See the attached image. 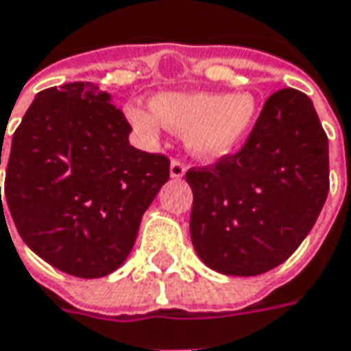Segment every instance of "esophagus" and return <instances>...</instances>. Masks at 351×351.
Instances as JSON below:
<instances>
[{"label": "esophagus", "instance_id": "esophagus-1", "mask_svg": "<svg viewBox=\"0 0 351 351\" xmlns=\"http://www.w3.org/2000/svg\"><path fill=\"white\" fill-rule=\"evenodd\" d=\"M185 171H187V166L181 162V160H171L170 164V176L173 180H180L185 176Z\"/></svg>", "mask_w": 351, "mask_h": 351}]
</instances>
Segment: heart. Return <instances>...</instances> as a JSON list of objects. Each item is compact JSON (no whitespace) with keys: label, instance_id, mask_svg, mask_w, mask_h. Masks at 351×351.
<instances>
[{"label":"heart","instance_id":"1","mask_svg":"<svg viewBox=\"0 0 351 351\" xmlns=\"http://www.w3.org/2000/svg\"><path fill=\"white\" fill-rule=\"evenodd\" d=\"M128 119L145 140H155L160 124L180 134H189L193 153L206 160L230 155L257 115V104L251 94H178L168 92L153 100V111L128 108Z\"/></svg>","mask_w":351,"mask_h":351}]
</instances>
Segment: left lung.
Wrapping results in <instances>:
<instances>
[{
    "instance_id": "obj_1",
    "label": "left lung",
    "mask_w": 351,
    "mask_h": 351,
    "mask_svg": "<svg viewBox=\"0 0 351 351\" xmlns=\"http://www.w3.org/2000/svg\"><path fill=\"white\" fill-rule=\"evenodd\" d=\"M191 240L211 270L257 276L293 255L329 193V140L304 92L282 88L263 106L243 147L191 168Z\"/></svg>"
}]
</instances>
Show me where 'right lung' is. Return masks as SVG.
Segmentation results:
<instances>
[{"instance_id": "obj_1", "label": "right lung", "mask_w": 351, "mask_h": 351, "mask_svg": "<svg viewBox=\"0 0 351 351\" xmlns=\"http://www.w3.org/2000/svg\"><path fill=\"white\" fill-rule=\"evenodd\" d=\"M130 132L108 92L77 81L39 92L12 136L5 198L14 227L66 274L101 278L121 267L170 180L168 156L132 147Z\"/></svg>"}]
</instances>
